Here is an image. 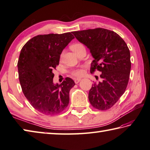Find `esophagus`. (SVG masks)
Instances as JSON below:
<instances>
[{
  "label": "esophagus",
  "instance_id": "esophagus-1",
  "mask_svg": "<svg viewBox=\"0 0 150 150\" xmlns=\"http://www.w3.org/2000/svg\"><path fill=\"white\" fill-rule=\"evenodd\" d=\"M81 79H75V80H74V81H75V84H77V83H79V82L81 81Z\"/></svg>",
  "mask_w": 150,
  "mask_h": 150
}]
</instances>
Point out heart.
Segmentation results:
<instances>
[{
  "mask_svg": "<svg viewBox=\"0 0 150 150\" xmlns=\"http://www.w3.org/2000/svg\"><path fill=\"white\" fill-rule=\"evenodd\" d=\"M82 47H84L83 44L80 43H77L73 44V45L71 46V47L73 51L75 52L79 48ZM84 70L83 68H77V69H73L71 71V74L73 76H75V77H81V76H83L84 75Z\"/></svg>",
  "mask_w": 150,
  "mask_h": 150,
  "instance_id": "heart-1",
  "label": "heart"
}]
</instances>
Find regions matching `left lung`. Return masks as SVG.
<instances>
[{
	"label": "left lung",
	"mask_w": 150,
	"mask_h": 150,
	"mask_svg": "<svg viewBox=\"0 0 150 150\" xmlns=\"http://www.w3.org/2000/svg\"><path fill=\"white\" fill-rule=\"evenodd\" d=\"M75 38L90 50L94 60L90 73H102L101 82L94 83L89 91L92 106L99 110L113 107L124 94L131 71L130 51L124 40L115 32L97 28L72 32Z\"/></svg>",
	"instance_id": "left-lung-1"
}]
</instances>
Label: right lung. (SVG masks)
Segmentation results:
<instances>
[{"mask_svg": "<svg viewBox=\"0 0 150 150\" xmlns=\"http://www.w3.org/2000/svg\"><path fill=\"white\" fill-rule=\"evenodd\" d=\"M74 38L70 32L38 35L21 51L17 67L22 91L32 106L43 114L55 115L68 106L69 91L75 84L66 77L60 84H54L52 70Z\"/></svg>", "mask_w": 150, "mask_h": 150, "instance_id": "obj_1", "label": "right lung"}]
</instances>
